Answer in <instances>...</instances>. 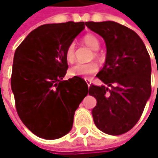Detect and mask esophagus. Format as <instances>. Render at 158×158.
I'll use <instances>...</instances> for the list:
<instances>
[{"mask_svg": "<svg viewBox=\"0 0 158 158\" xmlns=\"http://www.w3.org/2000/svg\"><path fill=\"white\" fill-rule=\"evenodd\" d=\"M84 80H85V82H87V84H88V86H89H89H90V84H91V81H90L89 79H88V78H85Z\"/></svg>", "mask_w": 158, "mask_h": 158, "instance_id": "1", "label": "esophagus"}]
</instances>
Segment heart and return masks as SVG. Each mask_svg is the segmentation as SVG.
Segmentation results:
<instances>
[{
	"label": "heart",
	"instance_id": "obj_1",
	"mask_svg": "<svg viewBox=\"0 0 158 158\" xmlns=\"http://www.w3.org/2000/svg\"><path fill=\"white\" fill-rule=\"evenodd\" d=\"M84 43L89 46L92 50L97 51L99 49L100 44L98 40L95 37L94 35H86L83 38ZM75 49H76V44L74 42L70 43L68 46L66 51H65V58L69 62H72L75 60ZM97 55V54H96ZM98 70V66L95 62H89V63H76L73 65L69 70V74L72 76H90L95 74Z\"/></svg>",
	"mask_w": 158,
	"mask_h": 158
}]
</instances>
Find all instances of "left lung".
<instances>
[{"label": "left lung", "instance_id": "8db88e82", "mask_svg": "<svg viewBox=\"0 0 158 158\" xmlns=\"http://www.w3.org/2000/svg\"><path fill=\"white\" fill-rule=\"evenodd\" d=\"M104 39L106 58L97 77L105 85L90 84L97 99L92 109L96 127L111 135L129 131L143 114L151 94V63L142 39L134 31L112 21L86 22Z\"/></svg>", "mask_w": 158, "mask_h": 158}]
</instances>
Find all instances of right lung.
<instances>
[{"mask_svg":"<svg viewBox=\"0 0 158 158\" xmlns=\"http://www.w3.org/2000/svg\"><path fill=\"white\" fill-rule=\"evenodd\" d=\"M85 24L70 21L41 25L15 50L11 89L16 112L37 136L54 140L69 133L75 112L88 94L81 77L62 80L69 68L65 51Z\"/></svg>","mask_w":158,"mask_h":158,"instance_id":"right-lung-1","label":"right lung"}]
</instances>
